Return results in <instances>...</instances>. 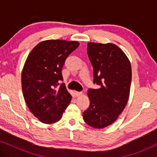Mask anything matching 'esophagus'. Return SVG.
<instances>
[{
    "label": "esophagus",
    "instance_id": "esophagus-1",
    "mask_svg": "<svg viewBox=\"0 0 157 157\" xmlns=\"http://www.w3.org/2000/svg\"><path fill=\"white\" fill-rule=\"evenodd\" d=\"M75 94L77 97H79L82 94V92H80V91H75Z\"/></svg>",
    "mask_w": 157,
    "mask_h": 157
}]
</instances>
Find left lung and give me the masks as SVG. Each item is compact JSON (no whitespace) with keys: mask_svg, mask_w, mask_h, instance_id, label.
I'll use <instances>...</instances> for the list:
<instances>
[{"mask_svg":"<svg viewBox=\"0 0 157 157\" xmlns=\"http://www.w3.org/2000/svg\"><path fill=\"white\" fill-rule=\"evenodd\" d=\"M87 52L94 70L97 89H89L90 105L84 121L94 128L113 123L125 109L131 82V66L124 52L117 45L89 42Z\"/></svg>","mask_w":157,"mask_h":157,"instance_id":"1","label":"left lung"}]
</instances>
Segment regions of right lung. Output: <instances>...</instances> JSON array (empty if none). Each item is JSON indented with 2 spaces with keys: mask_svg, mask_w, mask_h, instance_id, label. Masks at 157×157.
<instances>
[{
  "mask_svg": "<svg viewBox=\"0 0 157 157\" xmlns=\"http://www.w3.org/2000/svg\"><path fill=\"white\" fill-rule=\"evenodd\" d=\"M80 45L77 41L47 40L36 45L23 66L21 84L25 102L43 123L57 122L71 100L61 71L66 57Z\"/></svg>",
  "mask_w": 157,
  "mask_h": 157,
  "instance_id": "add662e5",
  "label": "right lung"
}]
</instances>
